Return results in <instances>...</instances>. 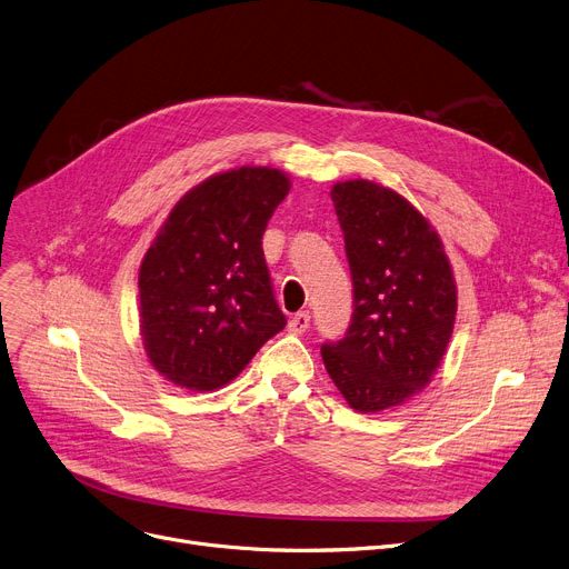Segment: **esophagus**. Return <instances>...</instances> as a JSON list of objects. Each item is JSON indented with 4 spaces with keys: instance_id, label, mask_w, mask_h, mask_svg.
<instances>
[{
    "instance_id": "1",
    "label": "esophagus",
    "mask_w": 569,
    "mask_h": 569,
    "mask_svg": "<svg viewBox=\"0 0 569 569\" xmlns=\"http://www.w3.org/2000/svg\"><path fill=\"white\" fill-rule=\"evenodd\" d=\"M308 328H310V312H298L289 319V332H293V336H303Z\"/></svg>"
}]
</instances>
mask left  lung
I'll list each match as a JSON object with an SVG mask.
<instances>
[{
  "label": "left lung",
  "mask_w": 569,
  "mask_h": 569,
  "mask_svg": "<svg viewBox=\"0 0 569 569\" xmlns=\"http://www.w3.org/2000/svg\"><path fill=\"white\" fill-rule=\"evenodd\" d=\"M353 315L345 338L326 342V370L351 409L399 407L431 381L457 315V287L439 233L402 194L356 179L336 183Z\"/></svg>",
  "instance_id": "left-lung-1"
}]
</instances>
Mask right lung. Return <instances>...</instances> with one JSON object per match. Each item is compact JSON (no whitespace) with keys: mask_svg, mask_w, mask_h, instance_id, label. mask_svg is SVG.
<instances>
[{"mask_svg":"<svg viewBox=\"0 0 569 569\" xmlns=\"http://www.w3.org/2000/svg\"><path fill=\"white\" fill-rule=\"evenodd\" d=\"M291 181L239 167L186 192L140 266V328L156 370L188 390H216L287 326L261 237Z\"/></svg>","mask_w":569,"mask_h":569,"instance_id":"add662e5","label":"right lung"}]
</instances>
